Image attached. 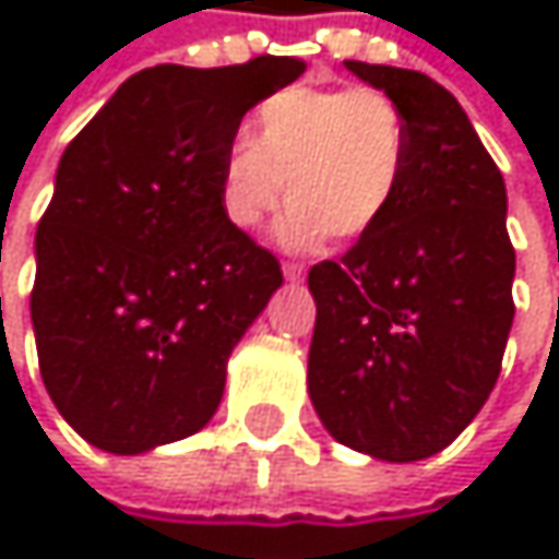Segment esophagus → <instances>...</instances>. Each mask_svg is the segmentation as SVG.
<instances>
[{"instance_id":"1","label":"esophagus","mask_w":559,"mask_h":559,"mask_svg":"<svg viewBox=\"0 0 559 559\" xmlns=\"http://www.w3.org/2000/svg\"><path fill=\"white\" fill-rule=\"evenodd\" d=\"M307 275V269L300 262H284V278L287 281H300Z\"/></svg>"}]
</instances>
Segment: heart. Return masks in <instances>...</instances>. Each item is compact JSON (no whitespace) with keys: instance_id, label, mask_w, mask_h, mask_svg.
Returning <instances> with one entry per match:
<instances>
[{"instance_id":"obj_1","label":"heart","mask_w":559,"mask_h":559,"mask_svg":"<svg viewBox=\"0 0 559 559\" xmlns=\"http://www.w3.org/2000/svg\"><path fill=\"white\" fill-rule=\"evenodd\" d=\"M407 126L376 86H284L259 103L249 142L219 168V210L229 226L259 229L284 197L281 239L290 246H349L369 236L401 190Z\"/></svg>"}]
</instances>
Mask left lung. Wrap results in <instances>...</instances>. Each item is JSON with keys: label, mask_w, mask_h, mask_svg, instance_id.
<instances>
[{"label": "left lung", "mask_w": 559, "mask_h": 559, "mask_svg": "<svg viewBox=\"0 0 559 559\" xmlns=\"http://www.w3.org/2000/svg\"><path fill=\"white\" fill-rule=\"evenodd\" d=\"M346 67L401 106L407 165L389 216L307 275V389L340 443L411 463L450 447L499 382L514 320L508 197L453 93L417 70Z\"/></svg>", "instance_id": "1"}]
</instances>
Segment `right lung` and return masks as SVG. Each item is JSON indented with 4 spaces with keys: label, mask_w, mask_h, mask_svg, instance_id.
Here are the masks:
<instances>
[{
    "label": "right lung",
    "mask_w": 559,
    "mask_h": 559,
    "mask_svg": "<svg viewBox=\"0 0 559 559\" xmlns=\"http://www.w3.org/2000/svg\"><path fill=\"white\" fill-rule=\"evenodd\" d=\"M307 70L262 55L129 76L80 129L38 223L32 323L45 389L93 447L197 433L226 359L281 287L278 259L219 210L242 116Z\"/></svg>",
    "instance_id": "obj_1"
}]
</instances>
